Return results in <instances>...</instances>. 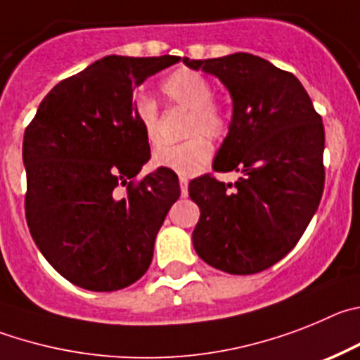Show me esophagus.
I'll return each mask as SVG.
<instances>
[{
  "mask_svg": "<svg viewBox=\"0 0 360 360\" xmlns=\"http://www.w3.org/2000/svg\"><path fill=\"white\" fill-rule=\"evenodd\" d=\"M179 183H181V195L186 197V193H188V179H186V177H179Z\"/></svg>",
  "mask_w": 360,
  "mask_h": 360,
  "instance_id": "esophagus-1",
  "label": "esophagus"
}]
</instances>
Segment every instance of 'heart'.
Segmentation results:
<instances>
[{
	"mask_svg": "<svg viewBox=\"0 0 360 360\" xmlns=\"http://www.w3.org/2000/svg\"><path fill=\"white\" fill-rule=\"evenodd\" d=\"M161 93L172 108L188 111L186 136L193 139L179 145H167L154 152L152 163L168 168L181 177H192L199 174L212 160V147L202 136L219 140L229 129L228 112L213 102V86L202 73L181 68L161 82ZM134 115L148 145L161 143L160 105L156 100L138 96L134 100Z\"/></svg>",
	"mask_w": 360,
	"mask_h": 360,
	"instance_id": "heart-1",
	"label": "heart"
}]
</instances>
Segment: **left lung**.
<instances>
[{"mask_svg": "<svg viewBox=\"0 0 360 360\" xmlns=\"http://www.w3.org/2000/svg\"><path fill=\"white\" fill-rule=\"evenodd\" d=\"M183 63L228 87L233 116L213 161L240 172L235 184L206 174L188 192L200 217L197 255L229 274L265 271L305 233L325 186V127L300 80L251 53Z\"/></svg>", "mask_w": 360, "mask_h": 360, "instance_id": "obj_1", "label": "left lung"}]
</instances>
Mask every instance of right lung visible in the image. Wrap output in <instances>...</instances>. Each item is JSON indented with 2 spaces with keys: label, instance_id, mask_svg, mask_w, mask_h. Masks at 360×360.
<instances>
[{
  "label": "right lung",
  "instance_id": "right-lung-1",
  "mask_svg": "<svg viewBox=\"0 0 360 360\" xmlns=\"http://www.w3.org/2000/svg\"><path fill=\"white\" fill-rule=\"evenodd\" d=\"M181 57L108 55L48 93L22 138L27 222L51 267L82 289L111 292L147 273L156 235L179 199L176 174L136 181L150 147L134 87ZM125 186L128 195H117Z\"/></svg>",
  "mask_w": 360,
  "mask_h": 360
}]
</instances>
